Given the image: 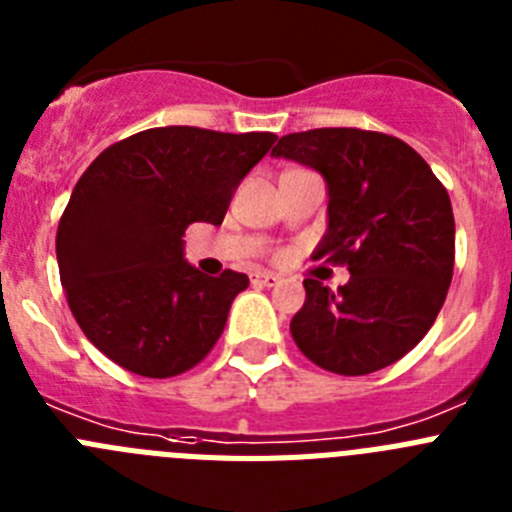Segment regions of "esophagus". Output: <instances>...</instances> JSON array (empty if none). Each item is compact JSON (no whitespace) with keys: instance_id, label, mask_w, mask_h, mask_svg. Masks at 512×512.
Here are the masks:
<instances>
[{"instance_id":"34e87169","label":"esophagus","mask_w":512,"mask_h":512,"mask_svg":"<svg viewBox=\"0 0 512 512\" xmlns=\"http://www.w3.org/2000/svg\"><path fill=\"white\" fill-rule=\"evenodd\" d=\"M251 282L256 284V287H274V284L279 282L277 274H271V271H256V274H251Z\"/></svg>"}]
</instances>
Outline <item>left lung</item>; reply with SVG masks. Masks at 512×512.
Masks as SVG:
<instances>
[{
	"instance_id": "left-lung-1",
	"label": "left lung",
	"mask_w": 512,
	"mask_h": 512,
	"mask_svg": "<svg viewBox=\"0 0 512 512\" xmlns=\"http://www.w3.org/2000/svg\"><path fill=\"white\" fill-rule=\"evenodd\" d=\"M271 156L323 174L328 230L312 259L351 271L338 292L305 279V305L289 323L297 348L343 377L395 364L431 330L449 292V192L405 140L374 130L289 133Z\"/></svg>"
}]
</instances>
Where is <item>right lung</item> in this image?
I'll use <instances>...</instances> for the list:
<instances>
[{"mask_svg":"<svg viewBox=\"0 0 512 512\" xmlns=\"http://www.w3.org/2000/svg\"><path fill=\"white\" fill-rule=\"evenodd\" d=\"M274 133L171 125L112 143L76 182L56 233L61 284L84 336L140 377L200 364L246 274L207 277L184 261V230L223 223Z\"/></svg>","mask_w":512,"mask_h":512,"instance_id":"1","label":"right lung"}]
</instances>
